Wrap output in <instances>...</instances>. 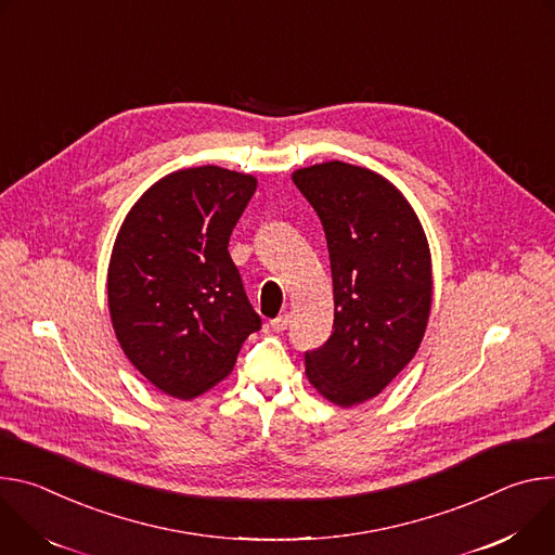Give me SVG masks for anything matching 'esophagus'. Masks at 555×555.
I'll return each mask as SVG.
<instances>
[{
	"label": "esophagus",
	"mask_w": 555,
	"mask_h": 555,
	"mask_svg": "<svg viewBox=\"0 0 555 555\" xmlns=\"http://www.w3.org/2000/svg\"><path fill=\"white\" fill-rule=\"evenodd\" d=\"M286 326H288V313L278 315L275 320H271V328H273V331H278V333H280V331H284Z\"/></svg>",
	"instance_id": "1"
}]
</instances>
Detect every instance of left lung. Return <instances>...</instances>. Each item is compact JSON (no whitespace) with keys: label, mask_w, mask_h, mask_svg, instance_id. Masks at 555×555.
<instances>
[{"label":"left lung","mask_w":555,"mask_h":555,"mask_svg":"<svg viewBox=\"0 0 555 555\" xmlns=\"http://www.w3.org/2000/svg\"><path fill=\"white\" fill-rule=\"evenodd\" d=\"M318 211L331 258L335 320L306 352V377L331 403L377 397L416 354L433 309V256L423 224L386 176L328 160L291 173Z\"/></svg>","instance_id":"left-lung-1"}]
</instances>
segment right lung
Instances as JSON below:
<instances>
[{"instance_id":"obj_1","label":"right lung","mask_w":555,"mask_h":555,"mask_svg":"<svg viewBox=\"0 0 555 555\" xmlns=\"http://www.w3.org/2000/svg\"><path fill=\"white\" fill-rule=\"evenodd\" d=\"M258 178L218 165L158 178L122 220L107 267L114 335L137 371L176 399L231 375L260 315L227 251Z\"/></svg>"}]
</instances>
